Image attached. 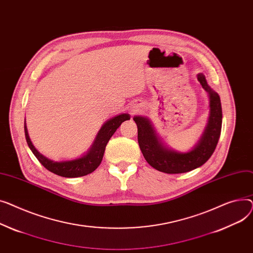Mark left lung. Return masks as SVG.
Here are the masks:
<instances>
[{
    "label": "left lung",
    "instance_id": "left-lung-1",
    "mask_svg": "<svg viewBox=\"0 0 253 253\" xmlns=\"http://www.w3.org/2000/svg\"><path fill=\"white\" fill-rule=\"evenodd\" d=\"M197 79L204 90L210 95L211 114L207 126L194 149L187 153L169 150L163 146L149 120L142 116H135L133 121L138 126V142L140 149L149 165L155 169L167 173H183L195 169L209 160L217 145L222 122L220 99L217 93L207 84L202 73Z\"/></svg>",
    "mask_w": 253,
    "mask_h": 253
}]
</instances>
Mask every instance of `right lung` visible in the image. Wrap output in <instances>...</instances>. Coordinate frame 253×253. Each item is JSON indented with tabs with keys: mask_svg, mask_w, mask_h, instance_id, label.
Returning a JSON list of instances; mask_svg holds the SVG:
<instances>
[{
	"mask_svg": "<svg viewBox=\"0 0 253 253\" xmlns=\"http://www.w3.org/2000/svg\"><path fill=\"white\" fill-rule=\"evenodd\" d=\"M129 120V115L125 113L117 115L105 124L103 125L101 129L99 130L97 138L90 149L85 155H84L81 158H77L73 160H66V161H53L48 159L42 155L33 145L31 139H29L26 125L24 123V132H25V139L27 142L28 147L31 148V150L35 154V156L38 158V160L42 163V165L46 168L51 172L58 174L64 177H79L84 176L88 173L93 172L99 166L102 161L104 151H105V147L110 140V138L113 136L115 130L120 127V126Z\"/></svg>",
	"mask_w": 253,
	"mask_h": 253,
	"instance_id": "obj_1",
	"label": "right lung"
}]
</instances>
